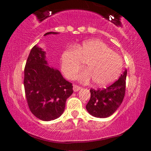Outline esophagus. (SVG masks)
<instances>
[{"label": "esophagus", "instance_id": "obj_1", "mask_svg": "<svg viewBox=\"0 0 151 151\" xmlns=\"http://www.w3.org/2000/svg\"><path fill=\"white\" fill-rule=\"evenodd\" d=\"M81 89V87H80L78 86H76V85H73V91L74 92H78Z\"/></svg>", "mask_w": 151, "mask_h": 151}]
</instances>
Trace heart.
<instances>
[{
  "label": "heart",
  "instance_id": "b5f03b06",
  "mask_svg": "<svg viewBox=\"0 0 151 151\" xmlns=\"http://www.w3.org/2000/svg\"><path fill=\"white\" fill-rule=\"evenodd\" d=\"M86 62V70L78 76L83 83L91 79L97 86H106L114 82L121 73L123 61L106 44L98 40H91L69 47L62 53L61 70L68 78H73Z\"/></svg>",
  "mask_w": 151,
  "mask_h": 151
}]
</instances>
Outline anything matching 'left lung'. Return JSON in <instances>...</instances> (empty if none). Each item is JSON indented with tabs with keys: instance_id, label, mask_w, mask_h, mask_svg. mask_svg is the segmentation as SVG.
Instances as JSON below:
<instances>
[{
	"instance_id": "8db88e82",
	"label": "left lung",
	"mask_w": 151,
	"mask_h": 151,
	"mask_svg": "<svg viewBox=\"0 0 151 151\" xmlns=\"http://www.w3.org/2000/svg\"><path fill=\"white\" fill-rule=\"evenodd\" d=\"M127 74L126 69L111 86L103 89L90 90V99L86 105L90 114L97 118H107L114 114L124 97Z\"/></svg>"
}]
</instances>
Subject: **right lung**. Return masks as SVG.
I'll return each instance as SVG.
<instances>
[{"instance_id": "add662e5", "label": "right lung", "mask_w": 151, "mask_h": 151, "mask_svg": "<svg viewBox=\"0 0 151 151\" xmlns=\"http://www.w3.org/2000/svg\"><path fill=\"white\" fill-rule=\"evenodd\" d=\"M57 35L47 32L44 35ZM24 87L31 112L42 121L59 117L65 109V102L72 93V83L62 76L58 69L49 66L46 52L35 45L30 51L24 68Z\"/></svg>"}]
</instances>
